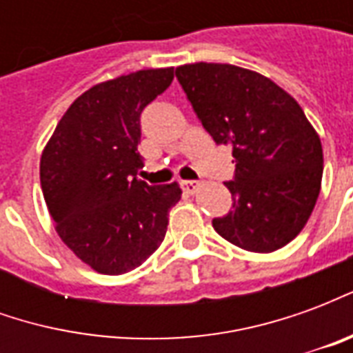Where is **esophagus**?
Instances as JSON below:
<instances>
[{
  "label": "esophagus",
  "mask_w": 353,
  "mask_h": 353,
  "mask_svg": "<svg viewBox=\"0 0 353 353\" xmlns=\"http://www.w3.org/2000/svg\"><path fill=\"white\" fill-rule=\"evenodd\" d=\"M181 185H183L185 191L191 192V194H194V192L199 191L200 187H202V183H200V181H181Z\"/></svg>",
  "instance_id": "1"
}]
</instances>
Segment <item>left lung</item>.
<instances>
[{
    "instance_id": "8db88e82",
    "label": "left lung",
    "mask_w": 353,
    "mask_h": 353,
    "mask_svg": "<svg viewBox=\"0 0 353 353\" xmlns=\"http://www.w3.org/2000/svg\"><path fill=\"white\" fill-rule=\"evenodd\" d=\"M192 109L217 145H232V210L214 229L245 252L289 244L310 219L321 189L323 149L303 108L274 81L230 64L176 68Z\"/></svg>"
}]
</instances>
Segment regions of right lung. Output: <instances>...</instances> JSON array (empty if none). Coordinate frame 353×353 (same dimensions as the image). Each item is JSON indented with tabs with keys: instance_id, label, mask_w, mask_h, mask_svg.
Segmentation results:
<instances>
[{
	"instance_id": "obj_1",
	"label": "right lung",
	"mask_w": 353,
	"mask_h": 353,
	"mask_svg": "<svg viewBox=\"0 0 353 353\" xmlns=\"http://www.w3.org/2000/svg\"><path fill=\"white\" fill-rule=\"evenodd\" d=\"M174 79V68L98 83L68 108L43 149L39 176L54 229L85 265L124 274L153 255L181 199L177 181L149 187L139 115Z\"/></svg>"
}]
</instances>
